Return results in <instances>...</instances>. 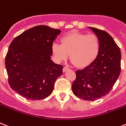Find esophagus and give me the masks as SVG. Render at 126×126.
Masks as SVG:
<instances>
[{
  "label": "esophagus",
  "mask_w": 126,
  "mask_h": 126,
  "mask_svg": "<svg viewBox=\"0 0 126 126\" xmlns=\"http://www.w3.org/2000/svg\"><path fill=\"white\" fill-rule=\"evenodd\" d=\"M68 70H69V68H67V67H64V68H63V72H65Z\"/></svg>",
  "instance_id": "obj_1"
}]
</instances>
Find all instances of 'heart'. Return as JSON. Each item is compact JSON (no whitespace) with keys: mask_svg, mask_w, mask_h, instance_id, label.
I'll return each instance as SVG.
<instances>
[{"mask_svg":"<svg viewBox=\"0 0 126 126\" xmlns=\"http://www.w3.org/2000/svg\"><path fill=\"white\" fill-rule=\"evenodd\" d=\"M61 45L53 43L51 52L54 61L61 63L71 58V63L78 67L85 68L94 62L101 50V43L94 34L72 32L60 39Z\"/></svg>","mask_w":126,"mask_h":126,"instance_id":"b5f03b06","label":"heart"}]
</instances>
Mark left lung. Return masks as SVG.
Here are the masks:
<instances>
[{
  "label": "left lung",
  "instance_id": "8db88e82",
  "mask_svg": "<svg viewBox=\"0 0 126 126\" xmlns=\"http://www.w3.org/2000/svg\"><path fill=\"white\" fill-rule=\"evenodd\" d=\"M96 35L101 50L96 60L90 66L76 71V79L72 85L74 94L85 100H95L107 94L119 77L121 52L109 33L88 27Z\"/></svg>",
  "mask_w": 126,
  "mask_h": 126
}]
</instances>
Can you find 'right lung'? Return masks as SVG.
Wrapping results in <instances>:
<instances>
[{
    "instance_id": "1",
    "label": "right lung",
    "mask_w": 126,
    "mask_h": 126,
    "mask_svg": "<svg viewBox=\"0 0 126 126\" xmlns=\"http://www.w3.org/2000/svg\"><path fill=\"white\" fill-rule=\"evenodd\" d=\"M61 30L45 25L34 26L15 37L10 44L5 65L13 91L32 100L52 94L63 66L50 60L51 45Z\"/></svg>"
}]
</instances>
